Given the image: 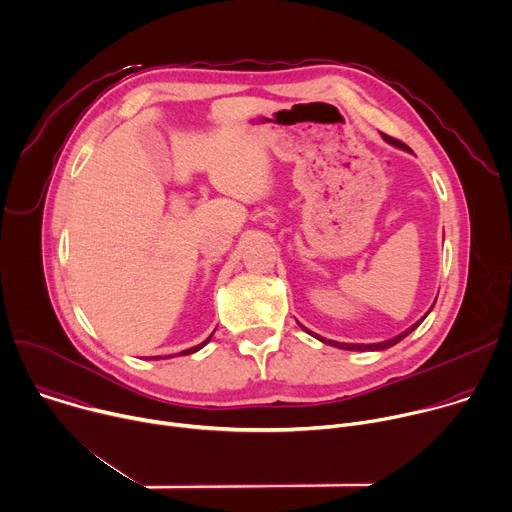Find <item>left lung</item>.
I'll return each instance as SVG.
<instances>
[{
  "instance_id": "1",
  "label": "left lung",
  "mask_w": 512,
  "mask_h": 512,
  "mask_svg": "<svg viewBox=\"0 0 512 512\" xmlns=\"http://www.w3.org/2000/svg\"><path fill=\"white\" fill-rule=\"evenodd\" d=\"M382 138L388 142V144H392V146H396V148H400V150H406V152H410V148L404 144V142H400V140H396V138H392V136H388V134H382ZM436 303V301H434ZM434 303H432V307H434ZM432 307L424 313V317H420L414 325H410L408 329H404L402 333H398V335H394V337H390V339H386V342H378V344H342V342H333V339H327V337H321V335H317V333H313V331H309L307 327H303L301 323V327L307 331V333H311L315 339H319V342H323V344H327V346H333V348H339V350H348V352H382V350H388V348H392V346H396L398 342H402V339L406 337V335H410L424 319H426V315L432 311Z\"/></svg>"
}]
</instances>
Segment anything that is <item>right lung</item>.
Masks as SVG:
<instances>
[{
	"label": "right lung",
	"instance_id": "right-lung-1",
	"mask_svg": "<svg viewBox=\"0 0 512 512\" xmlns=\"http://www.w3.org/2000/svg\"><path fill=\"white\" fill-rule=\"evenodd\" d=\"M211 337H213V333H211V335H209V337H207V339H205V342H201V344H199V346H195V348H189V350H185V352H181V356H189V354H195V352H199V350H201V348H205V346H207V344H209V342H211ZM177 356H179V354H177ZM170 358H173V356H170ZM150 360H152V358H150ZM154 360H160V358H154Z\"/></svg>",
	"mask_w": 512,
	"mask_h": 512
}]
</instances>
